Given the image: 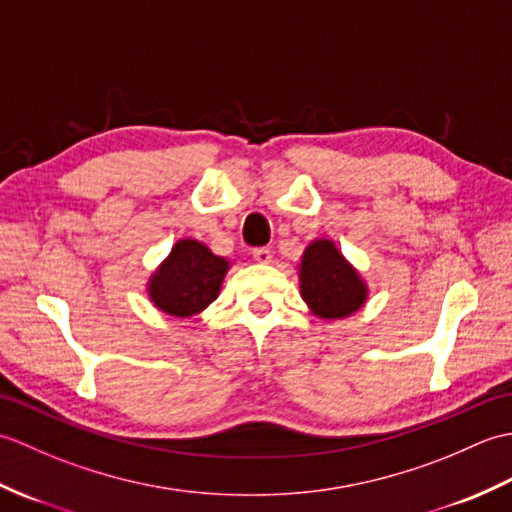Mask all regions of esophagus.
I'll use <instances>...</instances> for the list:
<instances>
[{"mask_svg":"<svg viewBox=\"0 0 512 512\" xmlns=\"http://www.w3.org/2000/svg\"><path fill=\"white\" fill-rule=\"evenodd\" d=\"M253 257H255V262H259V264H268L270 259H273V250H270L268 246L253 248Z\"/></svg>","mask_w":512,"mask_h":512,"instance_id":"1","label":"esophagus"}]
</instances>
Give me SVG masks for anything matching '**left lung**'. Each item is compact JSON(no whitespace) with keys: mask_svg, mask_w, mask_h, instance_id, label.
<instances>
[{"mask_svg":"<svg viewBox=\"0 0 512 512\" xmlns=\"http://www.w3.org/2000/svg\"><path fill=\"white\" fill-rule=\"evenodd\" d=\"M301 295L323 319L350 317L363 306L365 284L328 239L312 242L301 259Z\"/></svg>","mask_w":512,"mask_h":512,"instance_id":"left-lung-1","label":"left lung"}]
</instances>
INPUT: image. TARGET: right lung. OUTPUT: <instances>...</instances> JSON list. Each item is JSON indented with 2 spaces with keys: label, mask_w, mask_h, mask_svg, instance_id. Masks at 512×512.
Wrapping results in <instances>:
<instances>
[{
  "label": "right lung",
  "mask_w": 512,
  "mask_h": 512,
  "mask_svg": "<svg viewBox=\"0 0 512 512\" xmlns=\"http://www.w3.org/2000/svg\"><path fill=\"white\" fill-rule=\"evenodd\" d=\"M228 262L195 239H180L149 281L156 308L173 317H191L217 299Z\"/></svg>",
  "instance_id": "1"
}]
</instances>
